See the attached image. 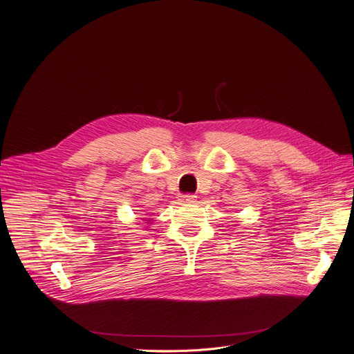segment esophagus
<instances>
[{"mask_svg": "<svg viewBox=\"0 0 354 354\" xmlns=\"http://www.w3.org/2000/svg\"><path fill=\"white\" fill-rule=\"evenodd\" d=\"M180 201L185 202V203H194V202H196V196L192 195V194H186V195L180 196Z\"/></svg>", "mask_w": 354, "mask_h": 354, "instance_id": "esophagus-1", "label": "esophagus"}]
</instances>
